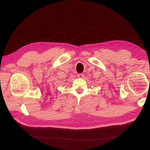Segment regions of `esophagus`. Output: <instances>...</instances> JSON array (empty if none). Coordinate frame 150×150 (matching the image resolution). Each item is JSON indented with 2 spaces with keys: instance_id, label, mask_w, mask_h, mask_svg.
Wrapping results in <instances>:
<instances>
[{
  "instance_id": "34e87169",
  "label": "esophagus",
  "mask_w": 150,
  "mask_h": 150,
  "mask_svg": "<svg viewBox=\"0 0 150 150\" xmlns=\"http://www.w3.org/2000/svg\"><path fill=\"white\" fill-rule=\"evenodd\" d=\"M77 77L80 79H83L84 77V74H83V73H79V74L77 75Z\"/></svg>"
}]
</instances>
